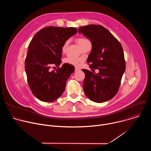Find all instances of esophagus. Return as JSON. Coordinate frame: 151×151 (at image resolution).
I'll return each mask as SVG.
<instances>
[{
	"mask_svg": "<svg viewBox=\"0 0 151 151\" xmlns=\"http://www.w3.org/2000/svg\"><path fill=\"white\" fill-rule=\"evenodd\" d=\"M79 70H80V69H79V68H75V72H78V71H79Z\"/></svg>",
	"mask_w": 151,
	"mask_h": 151,
	"instance_id": "1",
	"label": "esophagus"
}]
</instances>
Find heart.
Segmentation results:
<instances>
[{
  "label": "heart",
  "mask_w": 151,
  "mask_h": 151,
  "mask_svg": "<svg viewBox=\"0 0 151 151\" xmlns=\"http://www.w3.org/2000/svg\"><path fill=\"white\" fill-rule=\"evenodd\" d=\"M89 41L85 38H79L77 39L78 44L81 47H82L85 43H87ZM68 46V41H66L64 43L63 45L62 46L61 51L63 52H64L66 51ZM80 62H81L80 59L73 58L71 57H68L63 60V63L64 64H69V65H72L74 66H79Z\"/></svg>",
  "instance_id": "heart-1"
}]
</instances>
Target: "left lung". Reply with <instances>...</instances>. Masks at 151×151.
I'll return each instance as SVG.
<instances>
[{
    "mask_svg": "<svg viewBox=\"0 0 151 151\" xmlns=\"http://www.w3.org/2000/svg\"><path fill=\"white\" fill-rule=\"evenodd\" d=\"M79 34L90 39L92 50L87 58L90 68L99 69L96 73L82 69L84 93L90 100L103 103L112 99L117 93L125 70L122 47L119 41L101 25H87L78 29Z\"/></svg>",
    "mask_w": 151,
    "mask_h": 151,
    "instance_id": "1",
    "label": "left lung"
}]
</instances>
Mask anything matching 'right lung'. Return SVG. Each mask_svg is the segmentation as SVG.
I'll return each mask as SVG.
<instances>
[{
    "label": "right lung",
    "mask_w": 151,
    "mask_h": 151,
    "mask_svg": "<svg viewBox=\"0 0 151 151\" xmlns=\"http://www.w3.org/2000/svg\"><path fill=\"white\" fill-rule=\"evenodd\" d=\"M76 33L75 27H44L30 42L25 60L26 72L32 93L40 101H54L65 90L66 81L75 67L64 64L55 71L50 69L52 65L60 66L62 46Z\"/></svg>",
    "instance_id": "add662e5"
}]
</instances>
